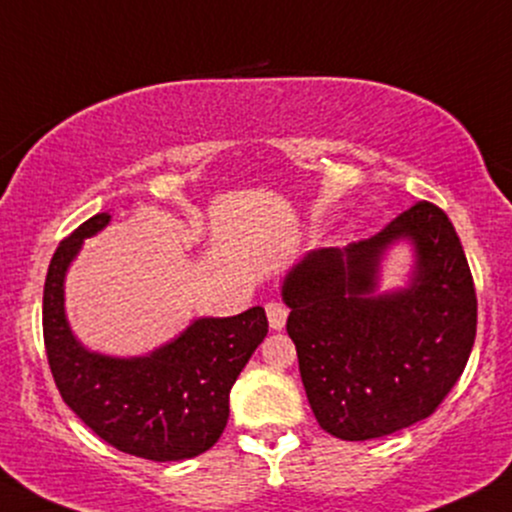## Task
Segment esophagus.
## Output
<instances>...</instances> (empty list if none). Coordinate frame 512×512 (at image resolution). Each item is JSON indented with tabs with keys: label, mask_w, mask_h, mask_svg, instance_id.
Masks as SVG:
<instances>
[{
	"label": "esophagus",
	"mask_w": 512,
	"mask_h": 512,
	"mask_svg": "<svg viewBox=\"0 0 512 512\" xmlns=\"http://www.w3.org/2000/svg\"><path fill=\"white\" fill-rule=\"evenodd\" d=\"M264 310H267V317H269V327H272L274 332L284 330V325H286V317H289V310H286V305H281V303L272 301V303H267V305H264Z\"/></svg>",
	"instance_id": "1"
}]
</instances>
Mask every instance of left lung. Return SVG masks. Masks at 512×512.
Returning a JSON list of instances; mask_svg holds the SVG:
<instances>
[{
    "label": "left lung",
    "mask_w": 512,
    "mask_h": 512,
    "mask_svg": "<svg viewBox=\"0 0 512 512\" xmlns=\"http://www.w3.org/2000/svg\"><path fill=\"white\" fill-rule=\"evenodd\" d=\"M412 245L404 287L379 291L387 251ZM286 332L317 424L342 440L424 421L460 380L477 337V293L443 209L419 202L378 236L303 255L281 284Z\"/></svg>",
    "instance_id": "obj_1"
}]
</instances>
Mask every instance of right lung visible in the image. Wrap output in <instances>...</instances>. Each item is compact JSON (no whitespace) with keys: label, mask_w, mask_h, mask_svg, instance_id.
Wrapping results in <instances>:
<instances>
[{"label":"right lung","mask_w":512,"mask_h":512,"mask_svg":"<svg viewBox=\"0 0 512 512\" xmlns=\"http://www.w3.org/2000/svg\"><path fill=\"white\" fill-rule=\"evenodd\" d=\"M108 211L81 223L52 255L43 291V337L52 378L67 407L127 455L178 462L207 452L228 421V395L267 337L264 308L233 317H197L144 356H108L76 339L64 310V279Z\"/></svg>","instance_id":"obj_1"}]
</instances>
